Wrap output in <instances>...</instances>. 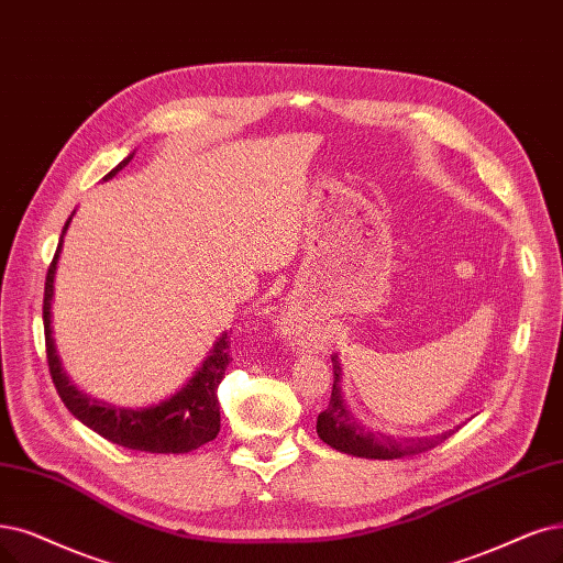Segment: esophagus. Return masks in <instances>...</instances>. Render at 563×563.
Returning <instances> with one entry per match:
<instances>
[{
	"label": "esophagus",
	"mask_w": 563,
	"mask_h": 563,
	"mask_svg": "<svg viewBox=\"0 0 563 563\" xmlns=\"http://www.w3.org/2000/svg\"><path fill=\"white\" fill-rule=\"evenodd\" d=\"M285 324H287V327H292V318H289Z\"/></svg>",
	"instance_id": "obj_1"
}]
</instances>
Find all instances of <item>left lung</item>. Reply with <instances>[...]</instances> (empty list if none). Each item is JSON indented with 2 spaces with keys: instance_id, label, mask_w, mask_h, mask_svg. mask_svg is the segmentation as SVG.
Masks as SVG:
<instances>
[{
  "instance_id": "1",
  "label": "left lung",
  "mask_w": 563,
  "mask_h": 563,
  "mask_svg": "<svg viewBox=\"0 0 563 563\" xmlns=\"http://www.w3.org/2000/svg\"><path fill=\"white\" fill-rule=\"evenodd\" d=\"M331 364H334V387H331L327 410L318 415V435L334 450L352 456H366V460H401V456L420 454L435 448L460 429L454 427L439 435H422V439H394V435L366 429L357 418H352V412L345 406L339 355L331 357Z\"/></svg>"
}]
</instances>
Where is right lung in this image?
<instances>
[{"mask_svg": "<svg viewBox=\"0 0 563 563\" xmlns=\"http://www.w3.org/2000/svg\"><path fill=\"white\" fill-rule=\"evenodd\" d=\"M134 153L124 157L115 169H111L103 180L113 178L120 169L130 164ZM74 216V213H71ZM71 218L65 222L62 236L55 250V257L48 266L46 274V289H44V331H46V357L48 368L55 383V389L59 399L65 401L69 412L76 420H80L92 431H97L103 439L141 452L153 454H180L201 448L203 443L213 441L220 431V404H218V385L224 378V371L232 362L229 357V331H222V336L208 350L206 360L201 366L192 373V378L187 380L174 397L159 401L157 406L148 408H115L111 404L97 401L88 397L86 391H80L62 368L57 347L53 341V327H51V308H53V295H55V271L57 260L62 253V243H65V234L69 229Z\"/></svg>", "mask_w": 563, "mask_h": 563, "instance_id": "obj_1", "label": "right lung"}]
</instances>
